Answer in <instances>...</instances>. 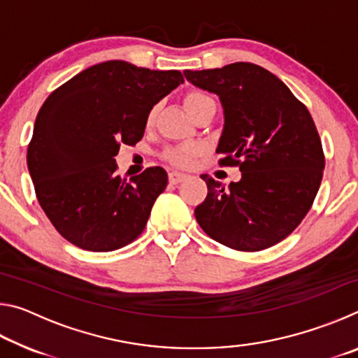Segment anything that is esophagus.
<instances>
[{
    "label": "esophagus",
    "instance_id": "1",
    "mask_svg": "<svg viewBox=\"0 0 358 358\" xmlns=\"http://www.w3.org/2000/svg\"><path fill=\"white\" fill-rule=\"evenodd\" d=\"M187 178V175L183 172H178V171H172L169 172V181H171L172 185H178L181 181H185Z\"/></svg>",
    "mask_w": 358,
    "mask_h": 358
}]
</instances>
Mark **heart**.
<instances>
[{
    "label": "heart",
    "instance_id": "b5f03b06",
    "mask_svg": "<svg viewBox=\"0 0 358 358\" xmlns=\"http://www.w3.org/2000/svg\"><path fill=\"white\" fill-rule=\"evenodd\" d=\"M207 99H210L207 94L199 93V92H192V93H187V94H186L185 104H186V107H187V110H192L194 107L199 106V104H201V102L207 101ZM155 115H156V108H153V110H151V112L148 113V117H147V123H148V124L153 123ZM196 151H197L196 147H192V145H186V147H177V148L169 150L166 156H167V159L172 162V164L187 166V164H189L191 157H192L194 155H196Z\"/></svg>",
    "mask_w": 358,
    "mask_h": 358
}]
</instances>
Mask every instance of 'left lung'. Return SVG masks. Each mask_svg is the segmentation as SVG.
<instances>
[{"instance_id": "left-lung-1", "label": "left lung", "mask_w": 358, "mask_h": 358, "mask_svg": "<svg viewBox=\"0 0 358 358\" xmlns=\"http://www.w3.org/2000/svg\"><path fill=\"white\" fill-rule=\"evenodd\" d=\"M183 74L220 98L224 126L216 153L222 166H240L241 172L229 186L202 175L208 194L194 210L199 226L232 250L276 245L306 216L322 181V143L310 112L286 83L257 64Z\"/></svg>"}]
</instances>
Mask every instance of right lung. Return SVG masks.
<instances>
[{"instance_id": "obj_1", "label": "right lung", "mask_w": 358, "mask_h": 358, "mask_svg": "<svg viewBox=\"0 0 358 358\" xmlns=\"http://www.w3.org/2000/svg\"><path fill=\"white\" fill-rule=\"evenodd\" d=\"M183 82L180 71L112 59L74 76L41 107L28 171L42 210L72 245L107 252L143 232L167 172L150 167L126 183L115 156L121 143L141 141L151 108Z\"/></svg>"}]
</instances>
